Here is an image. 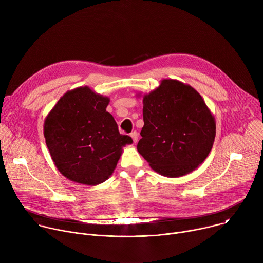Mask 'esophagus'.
Returning a JSON list of instances; mask_svg holds the SVG:
<instances>
[{
  "label": "esophagus",
  "instance_id": "34e87169",
  "mask_svg": "<svg viewBox=\"0 0 263 263\" xmlns=\"http://www.w3.org/2000/svg\"><path fill=\"white\" fill-rule=\"evenodd\" d=\"M130 136L132 137V139H133V141H134V142H137V140H138V133H137L136 131L132 132V133L130 134Z\"/></svg>",
  "mask_w": 263,
  "mask_h": 263
}]
</instances>
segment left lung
<instances>
[{
	"label": "left lung",
	"instance_id": "obj_1",
	"mask_svg": "<svg viewBox=\"0 0 263 263\" xmlns=\"http://www.w3.org/2000/svg\"><path fill=\"white\" fill-rule=\"evenodd\" d=\"M143 122L137 151L158 174L176 178L196 170L210 153L215 121L200 93L164 79L143 96Z\"/></svg>",
	"mask_w": 263,
	"mask_h": 263
}]
</instances>
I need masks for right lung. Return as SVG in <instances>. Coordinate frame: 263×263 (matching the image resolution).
I'll list each match as a JSON object with an SVG mask.
<instances>
[{
	"label": "right lung",
	"instance_id": "1",
	"mask_svg": "<svg viewBox=\"0 0 263 263\" xmlns=\"http://www.w3.org/2000/svg\"><path fill=\"white\" fill-rule=\"evenodd\" d=\"M109 98L89 87L64 93L50 111L44 135L58 171L67 179L98 185L114 173L123 146L132 138L119 132L114 117L106 111Z\"/></svg>",
	"mask_w": 263,
	"mask_h": 263
}]
</instances>
